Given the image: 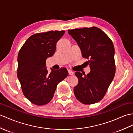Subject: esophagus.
<instances>
[{
  "mask_svg": "<svg viewBox=\"0 0 133 133\" xmlns=\"http://www.w3.org/2000/svg\"><path fill=\"white\" fill-rule=\"evenodd\" d=\"M68 72H69V74L70 75H72L74 74V72L70 70H68Z\"/></svg>",
  "mask_w": 133,
  "mask_h": 133,
  "instance_id": "esophagus-1",
  "label": "esophagus"
}]
</instances>
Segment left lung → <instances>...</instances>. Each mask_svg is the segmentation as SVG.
Masks as SVG:
<instances>
[{
	"label": "left lung",
	"mask_w": 133,
	"mask_h": 133,
	"mask_svg": "<svg viewBox=\"0 0 133 133\" xmlns=\"http://www.w3.org/2000/svg\"><path fill=\"white\" fill-rule=\"evenodd\" d=\"M79 46L82 57L88 61L87 75L76 72L78 84L74 88L77 100L85 105L96 103L105 95L116 72L115 48L112 40L97 27L68 30ZM84 75V74H83Z\"/></svg>",
	"instance_id": "8db88e82"
}]
</instances>
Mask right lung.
Here are the masks:
<instances>
[{
  "label": "right lung",
  "mask_w": 133,
  "mask_h": 133,
  "mask_svg": "<svg viewBox=\"0 0 133 133\" xmlns=\"http://www.w3.org/2000/svg\"><path fill=\"white\" fill-rule=\"evenodd\" d=\"M64 30L36 33L28 38L18 52L17 77L23 94L37 105L50 101L58 83L67 76L66 68L48 73L46 60L54 55Z\"/></svg>",
  "instance_id": "add662e5"
}]
</instances>
